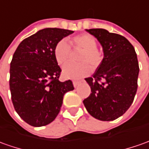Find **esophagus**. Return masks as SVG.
<instances>
[{"label":"esophagus","instance_id":"obj_1","mask_svg":"<svg viewBox=\"0 0 149 149\" xmlns=\"http://www.w3.org/2000/svg\"><path fill=\"white\" fill-rule=\"evenodd\" d=\"M80 83H81L80 81H73V82H72V84H73V86H74V87H77V86H78Z\"/></svg>","mask_w":149,"mask_h":149}]
</instances>
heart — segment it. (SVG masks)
I'll return each mask as SVG.
<instances>
[{"label":"heart","mask_w":149,"mask_h":149,"mask_svg":"<svg viewBox=\"0 0 149 149\" xmlns=\"http://www.w3.org/2000/svg\"><path fill=\"white\" fill-rule=\"evenodd\" d=\"M73 46L82 49L80 54L78 64L68 63L63 68V75L67 79L79 80L90 74L91 68H95L103 60V54L97 49V42L95 37L90 34L84 33L73 36L71 40ZM71 52L70 45L65 40L58 41L54 48V56L59 66L68 61Z\"/></svg>","instance_id":"1"}]
</instances>
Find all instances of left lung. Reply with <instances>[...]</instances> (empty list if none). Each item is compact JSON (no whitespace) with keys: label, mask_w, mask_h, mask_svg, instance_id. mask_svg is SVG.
<instances>
[{"label":"left lung","mask_w":149,"mask_h":149,"mask_svg":"<svg viewBox=\"0 0 149 149\" xmlns=\"http://www.w3.org/2000/svg\"><path fill=\"white\" fill-rule=\"evenodd\" d=\"M86 30L101 44L104 58L91 77L85 79L91 93L83 104L93 117L113 121L122 116L133 103L139 72L137 54L124 36L103 28Z\"/></svg>","instance_id":"obj_1"}]
</instances>
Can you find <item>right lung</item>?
Segmentation results:
<instances>
[{
  "label": "right lung",
  "instance_id": "add662e5",
  "mask_svg": "<svg viewBox=\"0 0 149 149\" xmlns=\"http://www.w3.org/2000/svg\"><path fill=\"white\" fill-rule=\"evenodd\" d=\"M73 31L48 28L22 40L10 63V90L15 111L25 122L40 127L55 119L64 94L74 90L72 81L61 82V68L54 56L58 41Z\"/></svg>",
  "mask_w": 149,
  "mask_h": 149
}]
</instances>
